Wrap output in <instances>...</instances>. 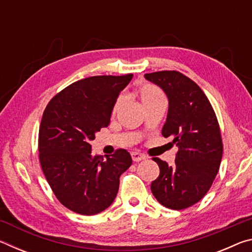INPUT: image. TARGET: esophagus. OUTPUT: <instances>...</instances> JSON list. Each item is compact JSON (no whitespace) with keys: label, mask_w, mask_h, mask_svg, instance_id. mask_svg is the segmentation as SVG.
Listing matches in <instances>:
<instances>
[{"label":"esophagus","mask_w":252,"mask_h":252,"mask_svg":"<svg viewBox=\"0 0 252 252\" xmlns=\"http://www.w3.org/2000/svg\"><path fill=\"white\" fill-rule=\"evenodd\" d=\"M131 157H132V160H133L134 162H139V161H141V160L144 159V158H146V156L142 155V153L138 152V151L132 152L131 153Z\"/></svg>","instance_id":"34e87169"}]
</instances>
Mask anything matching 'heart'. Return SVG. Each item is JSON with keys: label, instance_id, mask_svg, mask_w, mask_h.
Here are the masks:
<instances>
[{"label": "heart", "instance_id": "1", "mask_svg": "<svg viewBox=\"0 0 252 252\" xmlns=\"http://www.w3.org/2000/svg\"><path fill=\"white\" fill-rule=\"evenodd\" d=\"M140 97H141L142 103L144 104L157 99H163L164 96H163V93L160 91V89H158L157 87H155V85L147 84V85H143V87L140 89ZM121 102H122V96H120L117 100L116 104H114L113 111H117L119 109Z\"/></svg>", "mask_w": 252, "mask_h": 252}]
</instances>
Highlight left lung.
Returning a JSON list of instances; mask_svg holds the SVG:
<instances>
[{
    "label": "left lung",
    "mask_w": 252,
    "mask_h": 252,
    "mask_svg": "<svg viewBox=\"0 0 252 252\" xmlns=\"http://www.w3.org/2000/svg\"><path fill=\"white\" fill-rule=\"evenodd\" d=\"M169 100L162 135L171 138L179 151L174 164L153 158L160 174L151 191L162 206L182 210L200 201L210 189L222 158V140L212 105L199 85L178 71L144 74Z\"/></svg>",
    "instance_id": "1"
}]
</instances>
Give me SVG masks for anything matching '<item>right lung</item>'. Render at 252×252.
Here are the masks:
<instances>
[{
	"mask_svg": "<svg viewBox=\"0 0 252 252\" xmlns=\"http://www.w3.org/2000/svg\"><path fill=\"white\" fill-rule=\"evenodd\" d=\"M96 75L70 84L49 102L39 131L40 163L53 193L73 212L93 216L114 201L132 159L125 149L103 159L90 141L109 126L120 92L132 79Z\"/></svg>",
	"mask_w": 252,
	"mask_h": 252,
	"instance_id": "obj_1",
	"label": "right lung"
}]
</instances>
